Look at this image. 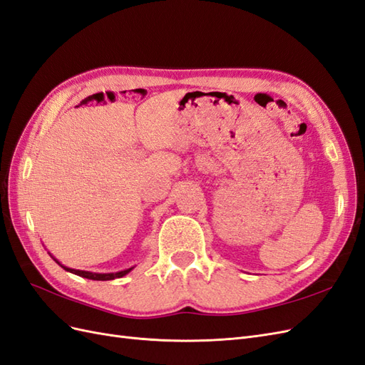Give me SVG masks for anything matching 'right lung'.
Wrapping results in <instances>:
<instances>
[{
    "label": "right lung",
    "instance_id": "add662e5",
    "mask_svg": "<svg viewBox=\"0 0 365 365\" xmlns=\"http://www.w3.org/2000/svg\"><path fill=\"white\" fill-rule=\"evenodd\" d=\"M58 263V262H56ZM59 264V263H58ZM62 266V264H61ZM64 267L66 270H68V272H71V274H76V275H79V277H84V278H88V279H96V281H107V279H114V278H120V277H123V275H127L130 270L133 269V267H130V269H127V270H120V272H116V274H93V272H87V270H76V269H68V267H66V266H62Z\"/></svg>",
    "mask_w": 365,
    "mask_h": 365
}]
</instances>
